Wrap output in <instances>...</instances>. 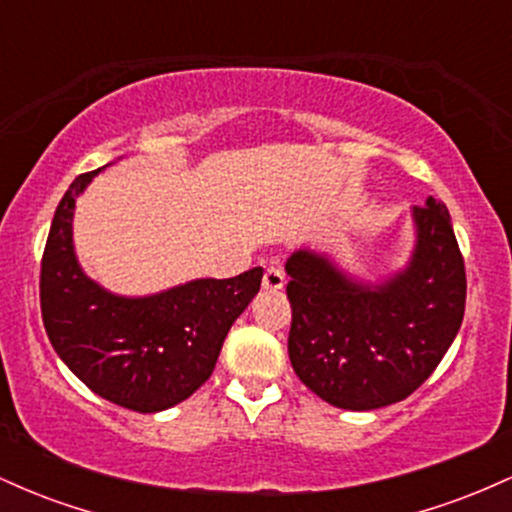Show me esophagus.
I'll return each mask as SVG.
<instances>
[{"label": "esophagus", "instance_id": "34e87169", "mask_svg": "<svg viewBox=\"0 0 512 512\" xmlns=\"http://www.w3.org/2000/svg\"><path fill=\"white\" fill-rule=\"evenodd\" d=\"M284 284H286V276H284V272H281L279 267H267L264 269V276H262V286L267 291H279V289H284Z\"/></svg>", "mask_w": 512, "mask_h": 512}]
</instances>
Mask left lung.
<instances>
[{
  "mask_svg": "<svg viewBox=\"0 0 512 512\" xmlns=\"http://www.w3.org/2000/svg\"><path fill=\"white\" fill-rule=\"evenodd\" d=\"M416 245L402 272L368 286L327 257L293 252L289 358L332 407L368 411L407 399L443 361L462 325L467 276L448 207H414Z\"/></svg>",
  "mask_w": 512,
  "mask_h": 512,
  "instance_id": "1",
  "label": "left lung"
}]
</instances>
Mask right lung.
Returning a JSON list of instances; mask_svg holds the SVG:
<instances>
[{
	"mask_svg": "<svg viewBox=\"0 0 512 512\" xmlns=\"http://www.w3.org/2000/svg\"><path fill=\"white\" fill-rule=\"evenodd\" d=\"M98 170L79 175L57 204L40 262L43 325L57 356L88 390L154 414L207 383L228 330L260 291L262 267L146 298L101 289L81 272L72 243L76 197Z\"/></svg>",
	"mask_w": 512,
	"mask_h": 512,
	"instance_id": "obj_1",
	"label": "right lung"
}]
</instances>
